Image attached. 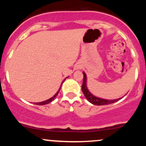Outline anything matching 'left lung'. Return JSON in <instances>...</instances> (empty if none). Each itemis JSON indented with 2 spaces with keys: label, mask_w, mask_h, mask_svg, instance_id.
Wrapping results in <instances>:
<instances>
[{
  "label": "left lung",
  "mask_w": 146,
  "mask_h": 146,
  "mask_svg": "<svg viewBox=\"0 0 146 146\" xmlns=\"http://www.w3.org/2000/svg\"><path fill=\"white\" fill-rule=\"evenodd\" d=\"M84 75V79H83V83L82 86V92L84 95V96L86 97L88 102H90L91 104L94 105H98V106H102V105H108L110 104H113L114 102L119 101V100H121V98L117 99V100H104V99L97 98L95 97L94 95H93L91 93L88 91V88L86 86V75L85 74V73L83 72Z\"/></svg>",
  "instance_id": "1"
}]
</instances>
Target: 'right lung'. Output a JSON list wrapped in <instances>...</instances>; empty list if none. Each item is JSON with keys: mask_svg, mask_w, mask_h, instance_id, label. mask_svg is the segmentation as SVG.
<instances>
[{"mask_svg": "<svg viewBox=\"0 0 146 146\" xmlns=\"http://www.w3.org/2000/svg\"><path fill=\"white\" fill-rule=\"evenodd\" d=\"M65 80H66V78H65ZM63 82H64V80ZM62 83H63V82H62ZM60 88H61V87H60V88H59V90H58V92H57L56 94L53 95V96L51 98L48 99V100H46V101L42 102H38V103H35V104H36V105H45V104H49L50 102H51L52 101H53V100H55V98H56L57 95H58V93H59V92H60Z\"/></svg>", "mask_w": 146, "mask_h": 146, "instance_id": "right-lung-1", "label": "right lung"}]
</instances>
